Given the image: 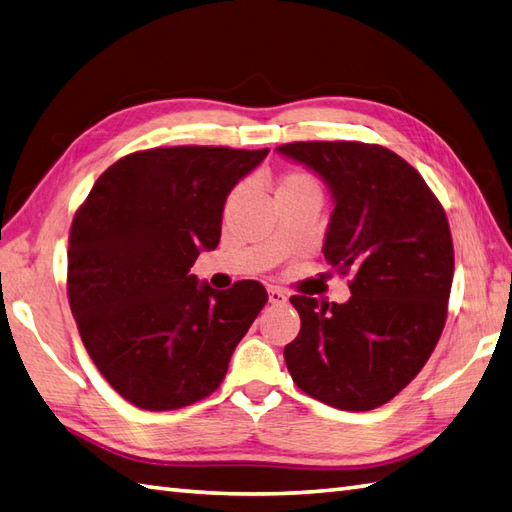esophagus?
I'll return each mask as SVG.
<instances>
[{
  "instance_id": "esophagus-1",
  "label": "esophagus",
  "mask_w": 512,
  "mask_h": 512,
  "mask_svg": "<svg viewBox=\"0 0 512 512\" xmlns=\"http://www.w3.org/2000/svg\"><path fill=\"white\" fill-rule=\"evenodd\" d=\"M268 301H270L272 305H283L285 301H288V296H285L279 288H270V290H268Z\"/></svg>"
}]
</instances>
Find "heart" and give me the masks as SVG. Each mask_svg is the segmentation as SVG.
Returning <instances> with one entry per match:
<instances>
[{
  "label": "heart",
  "instance_id": "obj_1",
  "mask_svg": "<svg viewBox=\"0 0 512 512\" xmlns=\"http://www.w3.org/2000/svg\"><path fill=\"white\" fill-rule=\"evenodd\" d=\"M312 185H316V183L307 172H290L283 176V181L279 183L277 192H285V189H296V187H312Z\"/></svg>",
  "mask_w": 512,
  "mask_h": 512
}]
</instances>
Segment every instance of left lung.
Returning a JSON list of instances; mask_svg holds the SVG:
<instances>
[{
    "instance_id": "left-lung-1",
    "label": "left lung",
    "mask_w": 512,
    "mask_h": 512,
    "mask_svg": "<svg viewBox=\"0 0 512 512\" xmlns=\"http://www.w3.org/2000/svg\"><path fill=\"white\" fill-rule=\"evenodd\" d=\"M277 150L325 178L336 207L323 253L338 275H351L342 305L292 296L301 331L285 344V364L305 395L375 410L419 375L443 334L454 279L445 209L384 146L292 141Z\"/></svg>"
}]
</instances>
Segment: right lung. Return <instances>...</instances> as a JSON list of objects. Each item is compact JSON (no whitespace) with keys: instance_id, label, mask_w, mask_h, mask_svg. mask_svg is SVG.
<instances>
[{"instance_id":"obj_1","label":"right lung","mask_w":512,"mask_h":512,"mask_svg":"<svg viewBox=\"0 0 512 512\" xmlns=\"http://www.w3.org/2000/svg\"><path fill=\"white\" fill-rule=\"evenodd\" d=\"M264 150L172 146L126 154L78 207L67 296L82 344L115 392L141 410L209 397L268 301L259 281L227 292L189 275L220 242L222 209Z\"/></svg>"}]
</instances>
